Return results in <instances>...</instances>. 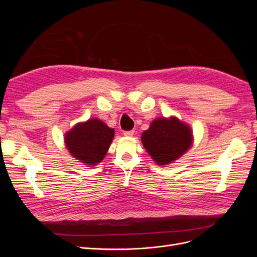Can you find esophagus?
Instances as JSON below:
<instances>
[{"label":"esophagus","instance_id":"1","mask_svg":"<svg viewBox=\"0 0 257 257\" xmlns=\"http://www.w3.org/2000/svg\"><path fill=\"white\" fill-rule=\"evenodd\" d=\"M134 133H135V131L131 130V131H125V132H123V135H124V136H127V137H131V136H133V135H134Z\"/></svg>","mask_w":257,"mask_h":257}]
</instances>
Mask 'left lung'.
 Masks as SVG:
<instances>
[{"label":"left lung","instance_id":"1","mask_svg":"<svg viewBox=\"0 0 257 257\" xmlns=\"http://www.w3.org/2000/svg\"><path fill=\"white\" fill-rule=\"evenodd\" d=\"M142 142L157 164L167 165L190 149L193 144L192 130L176 116L159 118L144 132Z\"/></svg>","mask_w":257,"mask_h":257}]
</instances>
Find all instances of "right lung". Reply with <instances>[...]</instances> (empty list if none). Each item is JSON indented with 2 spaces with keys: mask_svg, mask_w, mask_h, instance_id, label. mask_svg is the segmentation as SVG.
<instances>
[{
  "mask_svg": "<svg viewBox=\"0 0 257 257\" xmlns=\"http://www.w3.org/2000/svg\"><path fill=\"white\" fill-rule=\"evenodd\" d=\"M114 130L98 119L76 124L65 134L67 150L85 165L94 166L102 162L109 149Z\"/></svg>",
  "mask_w": 257,
  "mask_h": 257,
  "instance_id": "add662e5",
  "label": "right lung"
}]
</instances>
